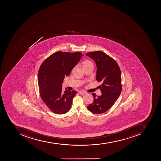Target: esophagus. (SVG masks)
Wrapping results in <instances>:
<instances>
[{"instance_id": "1", "label": "esophagus", "mask_w": 161, "mask_h": 161, "mask_svg": "<svg viewBox=\"0 0 161 161\" xmlns=\"http://www.w3.org/2000/svg\"><path fill=\"white\" fill-rule=\"evenodd\" d=\"M79 92L81 94H85L87 93L85 92H84V91H79Z\"/></svg>"}]
</instances>
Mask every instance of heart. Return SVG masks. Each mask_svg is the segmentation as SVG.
<instances>
[{"instance_id":"heart-1","label":"heart","mask_w":161,"mask_h":161,"mask_svg":"<svg viewBox=\"0 0 161 161\" xmlns=\"http://www.w3.org/2000/svg\"><path fill=\"white\" fill-rule=\"evenodd\" d=\"M82 68H83L84 69L90 67H93V64L92 62H91L90 60H86L84 61L82 63Z\"/></svg>"}]
</instances>
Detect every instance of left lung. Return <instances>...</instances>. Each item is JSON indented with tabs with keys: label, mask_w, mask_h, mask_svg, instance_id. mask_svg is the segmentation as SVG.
<instances>
[{
	"label": "left lung",
	"mask_w": 161,
	"mask_h": 161,
	"mask_svg": "<svg viewBox=\"0 0 161 161\" xmlns=\"http://www.w3.org/2000/svg\"><path fill=\"white\" fill-rule=\"evenodd\" d=\"M86 55L96 63V80L103 83L100 86L102 94L97 97L92 93L94 101L87 109L93 113H104L113 106L121 93V71L116 61L102 51L89 52Z\"/></svg>",
	"instance_id": "1"
}]
</instances>
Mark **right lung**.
Returning <instances> with one entry per match:
<instances>
[{
    "label": "right lung",
    "mask_w": 161,
    "mask_h": 161,
    "mask_svg": "<svg viewBox=\"0 0 161 161\" xmlns=\"http://www.w3.org/2000/svg\"><path fill=\"white\" fill-rule=\"evenodd\" d=\"M83 55L80 52L58 51L42 64L38 75L40 96L42 101L54 113H67L71 108L75 91H62L64 76H68Z\"/></svg>",
    "instance_id": "right-lung-1"
}]
</instances>
